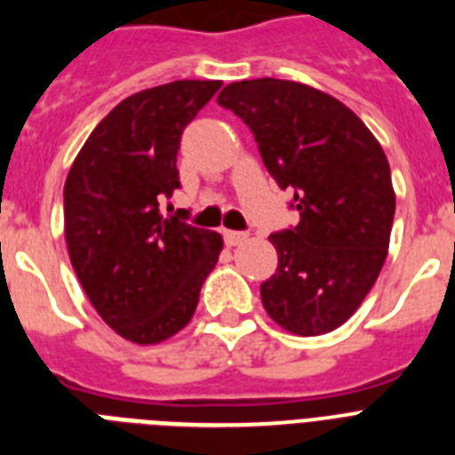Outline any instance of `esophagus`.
<instances>
[{
    "label": "esophagus",
    "mask_w": 455,
    "mask_h": 455,
    "mask_svg": "<svg viewBox=\"0 0 455 455\" xmlns=\"http://www.w3.org/2000/svg\"><path fill=\"white\" fill-rule=\"evenodd\" d=\"M224 241H227L228 248H235V245L248 241V234H243V231H224Z\"/></svg>",
    "instance_id": "34e87169"
}]
</instances>
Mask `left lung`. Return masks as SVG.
Returning <instances> with one entry per match:
<instances>
[{"label":"left lung","mask_w":455,"mask_h":455,"mask_svg":"<svg viewBox=\"0 0 455 455\" xmlns=\"http://www.w3.org/2000/svg\"><path fill=\"white\" fill-rule=\"evenodd\" d=\"M217 103L248 124L271 177L295 191L299 224L269 235L278 267L259 285L264 309L302 338L335 331L387 257L396 207L387 156L354 110L302 82H231Z\"/></svg>","instance_id":"left-lung-1"}]
</instances>
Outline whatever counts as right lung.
<instances>
[{
    "label": "right lung",
    "mask_w": 455,
    "mask_h": 455,
    "mask_svg": "<svg viewBox=\"0 0 455 455\" xmlns=\"http://www.w3.org/2000/svg\"><path fill=\"white\" fill-rule=\"evenodd\" d=\"M220 80H177L117 103L68 172L66 245L82 291L99 316L134 345L177 335L224 248L217 231L163 217L179 188L181 132Z\"/></svg>",
    "instance_id": "add662e5"
}]
</instances>
